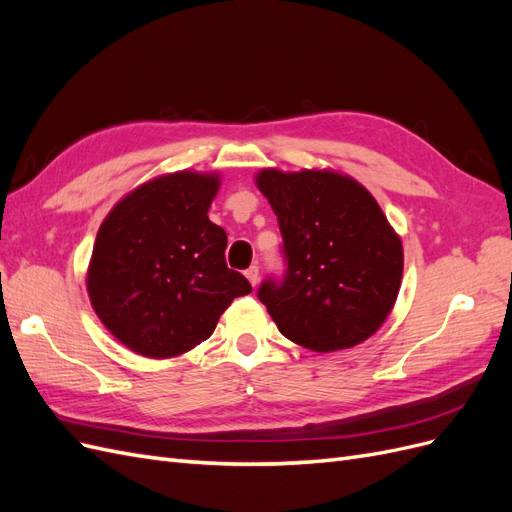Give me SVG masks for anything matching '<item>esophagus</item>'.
<instances>
[{
    "mask_svg": "<svg viewBox=\"0 0 512 512\" xmlns=\"http://www.w3.org/2000/svg\"><path fill=\"white\" fill-rule=\"evenodd\" d=\"M245 277L250 280L252 286H258V280H260V269L258 267H250L245 271Z\"/></svg>",
    "mask_w": 512,
    "mask_h": 512,
    "instance_id": "1",
    "label": "esophagus"
}]
</instances>
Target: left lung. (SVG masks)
Segmentation results:
<instances>
[{
	"label": "left lung",
	"instance_id": "left-lung-1",
	"mask_svg": "<svg viewBox=\"0 0 512 512\" xmlns=\"http://www.w3.org/2000/svg\"><path fill=\"white\" fill-rule=\"evenodd\" d=\"M277 215L288 269L258 299L290 342L314 352L365 342L389 318L404 275V247L367 188L331 168L256 175Z\"/></svg>",
	"mask_w": 512,
	"mask_h": 512
}]
</instances>
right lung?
<instances>
[{
	"instance_id": "1",
	"label": "right lung",
	"mask_w": 512,
	"mask_h": 512,
	"mask_svg": "<svg viewBox=\"0 0 512 512\" xmlns=\"http://www.w3.org/2000/svg\"><path fill=\"white\" fill-rule=\"evenodd\" d=\"M220 173L177 170L123 196L100 224L87 292L100 322L149 359L211 337L224 309L252 286L226 267L228 237L209 220Z\"/></svg>"
}]
</instances>
